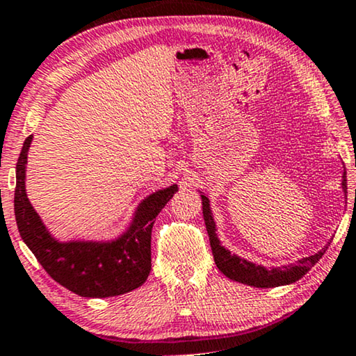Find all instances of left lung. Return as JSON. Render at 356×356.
<instances>
[{"label": "left lung", "instance_id": "left-lung-1", "mask_svg": "<svg viewBox=\"0 0 356 356\" xmlns=\"http://www.w3.org/2000/svg\"><path fill=\"white\" fill-rule=\"evenodd\" d=\"M342 190L343 193L347 192V174L345 172L342 176ZM200 197H202L203 219H204V226H207V230H208L209 243H211L214 263H216L218 269L224 274V276L235 280V282L247 284L258 289L280 287V285H289V284L297 282L298 279H302L305 274H307L309 269H312L314 264L323 258L324 252H326L330 243L327 242V245H324L318 253L312 254V257L298 259V261H295L293 264L266 268L263 266V264L248 261V259L238 257V254L230 253V250H227L221 243V240L218 237V229L211 213L209 198L203 192H200Z\"/></svg>", "mask_w": 356, "mask_h": 356}]
</instances>
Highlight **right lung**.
Returning <instances> with one entry per match:
<instances>
[{
    "instance_id": "add662e5",
    "label": "right lung",
    "mask_w": 356,
    "mask_h": 356,
    "mask_svg": "<svg viewBox=\"0 0 356 356\" xmlns=\"http://www.w3.org/2000/svg\"><path fill=\"white\" fill-rule=\"evenodd\" d=\"M29 135L16 164L14 214L19 234L44 271L63 287L87 298H106L132 292L152 271L154 219L177 192V184L156 190L135 208L132 221L111 240H58L29 202L26 190Z\"/></svg>"
}]
</instances>
